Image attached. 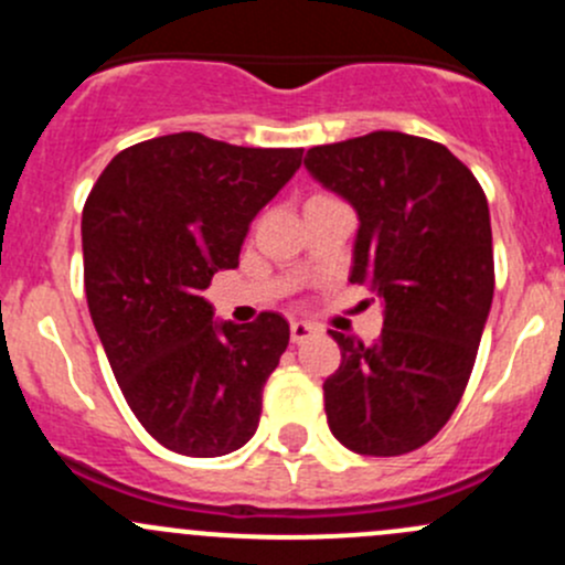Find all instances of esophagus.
<instances>
[{"instance_id":"esophagus-1","label":"esophagus","mask_w":565,"mask_h":565,"mask_svg":"<svg viewBox=\"0 0 565 565\" xmlns=\"http://www.w3.org/2000/svg\"><path fill=\"white\" fill-rule=\"evenodd\" d=\"M289 333H292V344H303V341L319 335V328L311 322H303V319H295V322L289 324Z\"/></svg>"}]
</instances>
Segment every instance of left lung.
<instances>
[{
  "instance_id": "left-lung-1",
  "label": "left lung",
  "mask_w": 565,
  "mask_h": 565,
  "mask_svg": "<svg viewBox=\"0 0 565 565\" xmlns=\"http://www.w3.org/2000/svg\"><path fill=\"white\" fill-rule=\"evenodd\" d=\"M303 163L358 213L350 281L383 303L372 344L330 330L328 426L350 451L402 457L446 426L476 363L494 295L487 196L448 147L398 130L311 147Z\"/></svg>"
}]
</instances>
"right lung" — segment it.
I'll return each instance as SVG.
<instances>
[{"instance_id": "obj_1", "label": "right lung", "mask_w": 565, "mask_h": 565, "mask_svg": "<svg viewBox=\"0 0 565 565\" xmlns=\"http://www.w3.org/2000/svg\"><path fill=\"white\" fill-rule=\"evenodd\" d=\"M303 150L172 134L128 147L82 215L84 287L125 402L182 457H224L254 437L287 319L218 322L204 298L241 262L248 224L292 180Z\"/></svg>"}]
</instances>
